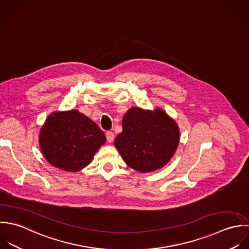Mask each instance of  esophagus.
<instances>
[{"label": "esophagus", "instance_id": "esophagus-1", "mask_svg": "<svg viewBox=\"0 0 249 249\" xmlns=\"http://www.w3.org/2000/svg\"><path fill=\"white\" fill-rule=\"evenodd\" d=\"M106 138L107 142H112L114 140V134L112 132H107L106 133Z\"/></svg>", "mask_w": 249, "mask_h": 249}]
</instances>
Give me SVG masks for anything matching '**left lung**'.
Listing matches in <instances>:
<instances>
[{"label":"left lung","mask_w":249,"mask_h":249,"mask_svg":"<svg viewBox=\"0 0 249 249\" xmlns=\"http://www.w3.org/2000/svg\"><path fill=\"white\" fill-rule=\"evenodd\" d=\"M180 141L178 124L163 109L132 107L122 119V132L114 146L131 168L153 172L163 167L175 154Z\"/></svg>","instance_id":"obj_1"}]
</instances>
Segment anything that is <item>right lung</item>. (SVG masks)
I'll use <instances>...</instances> for the list:
<instances>
[{
  "mask_svg": "<svg viewBox=\"0 0 249 249\" xmlns=\"http://www.w3.org/2000/svg\"><path fill=\"white\" fill-rule=\"evenodd\" d=\"M105 142L99 126L77 109L52 112L39 133V146L47 161L69 172L88 166Z\"/></svg>",
  "mask_w": 249,
  "mask_h": 249,
  "instance_id": "right-lung-1",
  "label": "right lung"
}]
</instances>
